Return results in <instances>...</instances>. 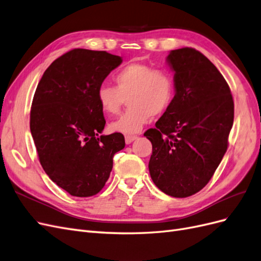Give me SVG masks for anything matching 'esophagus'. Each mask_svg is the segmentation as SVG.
<instances>
[{
  "mask_svg": "<svg viewBox=\"0 0 261 261\" xmlns=\"http://www.w3.org/2000/svg\"><path fill=\"white\" fill-rule=\"evenodd\" d=\"M136 138H137L136 135H126V136H125V143L127 144V145H129V144L133 143V141L135 140Z\"/></svg>",
  "mask_w": 261,
  "mask_h": 261,
  "instance_id": "34e87169",
  "label": "esophagus"
}]
</instances>
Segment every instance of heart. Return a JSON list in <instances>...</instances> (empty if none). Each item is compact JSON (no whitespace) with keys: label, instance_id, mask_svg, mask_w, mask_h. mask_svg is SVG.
Segmentation results:
<instances>
[{"label":"heart","instance_id":"b5f03b06","mask_svg":"<svg viewBox=\"0 0 261 261\" xmlns=\"http://www.w3.org/2000/svg\"><path fill=\"white\" fill-rule=\"evenodd\" d=\"M116 87L102 84L97 89L98 103L108 115L120 112L127 98L129 108L113 122V132L132 135L140 132L151 116L163 114L174 97V83L169 73L140 63L124 66L114 75Z\"/></svg>","mask_w":261,"mask_h":261}]
</instances>
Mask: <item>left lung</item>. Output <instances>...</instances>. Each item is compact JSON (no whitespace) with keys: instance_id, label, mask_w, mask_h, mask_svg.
Wrapping results in <instances>:
<instances>
[{"instance_id":"left-lung-1","label":"left lung","mask_w":261,"mask_h":261,"mask_svg":"<svg viewBox=\"0 0 261 261\" xmlns=\"http://www.w3.org/2000/svg\"><path fill=\"white\" fill-rule=\"evenodd\" d=\"M167 61L175 96L144 136L152 144L153 183L164 194L185 198L208 184L226 152L234 102L222 74L199 51L172 50Z\"/></svg>"}]
</instances>
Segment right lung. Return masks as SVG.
I'll return each mask as SVG.
<instances>
[{
    "instance_id": "1",
    "label": "right lung",
    "mask_w": 261,
    "mask_h": 261,
    "mask_svg": "<svg viewBox=\"0 0 261 261\" xmlns=\"http://www.w3.org/2000/svg\"><path fill=\"white\" fill-rule=\"evenodd\" d=\"M122 63L106 51L74 49L55 60L39 82L30 132L44 172L76 197L98 194L125 147L121 133L100 135L106 120L97 89Z\"/></svg>"
}]
</instances>
